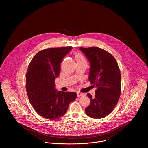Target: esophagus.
<instances>
[{
  "label": "esophagus",
  "mask_w": 148,
  "mask_h": 148,
  "mask_svg": "<svg viewBox=\"0 0 148 148\" xmlns=\"http://www.w3.org/2000/svg\"><path fill=\"white\" fill-rule=\"evenodd\" d=\"M77 96L78 97H81V96L84 95V94H82V93H81L80 92H77Z\"/></svg>",
  "instance_id": "obj_1"
}]
</instances>
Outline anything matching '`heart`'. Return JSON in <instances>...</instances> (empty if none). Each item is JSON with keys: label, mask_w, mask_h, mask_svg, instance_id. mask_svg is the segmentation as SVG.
<instances>
[{"label": "heart", "mask_w": 148, "mask_h": 148, "mask_svg": "<svg viewBox=\"0 0 148 148\" xmlns=\"http://www.w3.org/2000/svg\"><path fill=\"white\" fill-rule=\"evenodd\" d=\"M75 57H76V59L77 60V61H78V60H84V57H83L81 54H77L76 55Z\"/></svg>", "instance_id": "1"}]
</instances>
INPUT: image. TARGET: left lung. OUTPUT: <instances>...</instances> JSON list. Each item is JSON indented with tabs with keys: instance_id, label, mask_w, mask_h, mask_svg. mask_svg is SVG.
Wrapping results in <instances>:
<instances>
[{
	"instance_id": "obj_1",
	"label": "left lung",
	"mask_w": 148,
	"mask_h": 148,
	"mask_svg": "<svg viewBox=\"0 0 148 148\" xmlns=\"http://www.w3.org/2000/svg\"><path fill=\"white\" fill-rule=\"evenodd\" d=\"M90 62L88 79L97 90L95 96L88 93L90 103L86 114L92 118H103L115 108L121 94V77L115 58L108 51L97 47H79Z\"/></svg>"
}]
</instances>
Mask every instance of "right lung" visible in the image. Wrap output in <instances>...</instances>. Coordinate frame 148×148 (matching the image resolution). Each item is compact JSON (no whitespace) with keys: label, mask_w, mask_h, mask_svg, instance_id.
<instances>
[{"label":"right lung","mask_w":148,"mask_h":148,"mask_svg":"<svg viewBox=\"0 0 148 148\" xmlns=\"http://www.w3.org/2000/svg\"><path fill=\"white\" fill-rule=\"evenodd\" d=\"M73 47L41 50L32 58L26 77V91L30 103L41 116L57 119L64 115L77 94L57 91L55 79L59 76L62 59Z\"/></svg>","instance_id":"1"}]
</instances>
